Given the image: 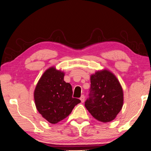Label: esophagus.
I'll list each match as a JSON object with an SVG mask.
<instances>
[{
    "label": "esophagus",
    "instance_id": "34e87169",
    "mask_svg": "<svg viewBox=\"0 0 151 151\" xmlns=\"http://www.w3.org/2000/svg\"><path fill=\"white\" fill-rule=\"evenodd\" d=\"M80 100H81V103H83V102L85 101V96H84V95H82V96H81Z\"/></svg>",
    "mask_w": 151,
    "mask_h": 151
}]
</instances>
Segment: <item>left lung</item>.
Masks as SVG:
<instances>
[{
    "instance_id": "8db88e82",
    "label": "left lung",
    "mask_w": 151,
    "mask_h": 151,
    "mask_svg": "<svg viewBox=\"0 0 151 151\" xmlns=\"http://www.w3.org/2000/svg\"><path fill=\"white\" fill-rule=\"evenodd\" d=\"M89 98L85 106L93 117L102 122L116 118L123 105V91L116 76L107 70L97 71L90 77Z\"/></svg>"
}]
</instances>
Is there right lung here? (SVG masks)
Masks as SVG:
<instances>
[{"label": "right lung", "mask_w": 151, "mask_h": 151, "mask_svg": "<svg viewBox=\"0 0 151 151\" xmlns=\"http://www.w3.org/2000/svg\"><path fill=\"white\" fill-rule=\"evenodd\" d=\"M64 73L51 67L44 72L34 91V100L39 113L51 124L68 116L81 103L73 97V89L63 80Z\"/></svg>", "instance_id": "add662e5"}]
</instances>
